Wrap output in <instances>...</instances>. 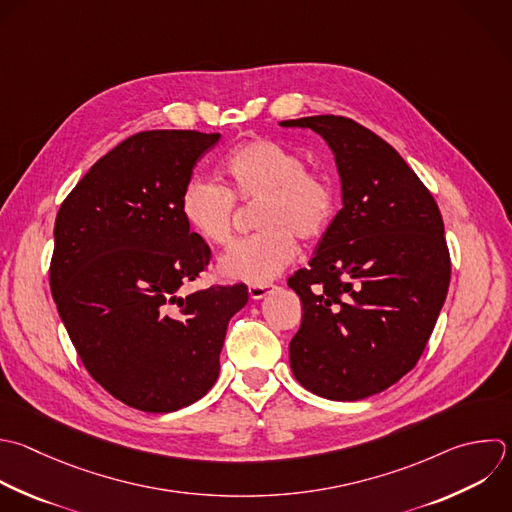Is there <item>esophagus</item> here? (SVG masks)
Listing matches in <instances>:
<instances>
[{"instance_id": "1", "label": "esophagus", "mask_w": 512, "mask_h": 512, "mask_svg": "<svg viewBox=\"0 0 512 512\" xmlns=\"http://www.w3.org/2000/svg\"><path fill=\"white\" fill-rule=\"evenodd\" d=\"M274 288H276V286L270 284V282H266V284H250V286H248V294H250L252 300H262V298L268 296Z\"/></svg>"}]
</instances>
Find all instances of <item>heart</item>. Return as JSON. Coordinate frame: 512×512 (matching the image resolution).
Here are the masks:
<instances>
[{"label": "heart", "mask_w": 512, "mask_h": 512, "mask_svg": "<svg viewBox=\"0 0 512 512\" xmlns=\"http://www.w3.org/2000/svg\"><path fill=\"white\" fill-rule=\"evenodd\" d=\"M222 174L224 186L190 178L180 196V212L204 242L228 246L234 238V200L258 204L254 224L260 232L218 262V274L226 280L266 284L294 262L296 240H320L334 218L330 182L280 142L258 138L234 148Z\"/></svg>", "instance_id": "heart-1"}]
</instances>
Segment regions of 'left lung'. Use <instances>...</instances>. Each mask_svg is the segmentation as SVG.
I'll return each mask as SVG.
<instances>
[{
    "label": "left lung",
    "instance_id": "1",
    "mask_svg": "<svg viewBox=\"0 0 512 512\" xmlns=\"http://www.w3.org/2000/svg\"><path fill=\"white\" fill-rule=\"evenodd\" d=\"M308 128L334 154L342 210L308 268L288 278L302 324L290 368L328 400H362L418 362L450 282L440 210L400 154L342 116L280 122Z\"/></svg>",
    "mask_w": 512,
    "mask_h": 512
}]
</instances>
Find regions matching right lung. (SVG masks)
<instances>
[{
  "label": "right lung",
  "mask_w": 512,
  "mask_h": 512,
  "mask_svg": "<svg viewBox=\"0 0 512 512\" xmlns=\"http://www.w3.org/2000/svg\"><path fill=\"white\" fill-rule=\"evenodd\" d=\"M220 134L152 130L100 158L68 194L54 226L50 286L92 378L144 412L202 398L220 372L230 318L246 284L180 294L210 262L180 196Z\"/></svg>",
  "instance_id": "add662e5"
}]
</instances>
